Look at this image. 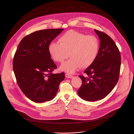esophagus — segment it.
Wrapping results in <instances>:
<instances>
[{
	"label": "esophagus",
	"mask_w": 134,
	"mask_h": 134,
	"mask_svg": "<svg viewBox=\"0 0 134 134\" xmlns=\"http://www.w3.org/2000/svg\"><path fill=\"white\" fill-rule=\"evenodd\" d=\"M65 77H66V78H72L73 77V76L72 75H70L69 74H68V73H66V74H65Z\"/></svg>",
	"instance_id": "34e87169"
}]
</instances>
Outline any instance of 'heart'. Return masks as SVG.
<instances>
[{"mask_svg": "<svg viewBox=\"0 0 134 134\" xmlns=\"http://www.w3.org/2000/svg\"><path fill=\"white\" fill-rule=\"evenodd\" d=\"M59 43H49L48 50L52 59L62 62L69 56L71 58L63 62L60 70L72 74L81 67L90 66L97 57L99 49V42L94 36H87L74 30H69L59 38Z\"/></svg>", "mask_w": 134, "mask_h": 134, "instance_id": "heart-1", "label": "heart"}]
</instances>
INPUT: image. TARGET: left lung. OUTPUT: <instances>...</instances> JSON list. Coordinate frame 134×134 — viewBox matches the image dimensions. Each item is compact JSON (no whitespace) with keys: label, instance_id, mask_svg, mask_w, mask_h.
I'll return each mask as SVG.
<instances>
[{"label":"left lung","instance_id":"1","mask_svg":"<svg viewBox=\"0 0 134 134\" xmlns=\"http://www.w3.org/2000/svg\"><path fill=\"white\" fill-rule=\"evenodd\" d=\"M100 40L98 55L94 62L79 75L82 85L78 94L87 101H96L105 97L114 88L119 80L121 55L115 42L104 32L94 29Z\"/></svg>","mask_w":134,"mask_h":134}]
</instances>
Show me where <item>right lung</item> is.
<instances>
[{
	"label": "right lung",
	"instance_id": "obj_1",
	"mask_svg": "<svg viewBox=\"0 0 134 134\" xmlns=\"http://www.w3.org/2000/svg\"><path fill=\"white\" fill-rule=\"evenodd\" d=\"M63 29L41 30L28 35L19 42L13 66L18 84L24 94L32 101L51 100L57 93L64 73L53 74L57 65L48 50L51 42Z\"/></svg>",
	"mask_w": 134,
	"mask_h": 134
}]
</instances>
